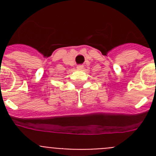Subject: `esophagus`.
Segmentation results:
<instances>
[{"label":"esophagus","mask_w":156,"mask_h":156,"mask_svg":"<svg viewBox=\"0 0 156 156\" xmlns=\"http://www.w3.org/2000/svg\"><path fill=\"white\" fill-rule=\"evenodd\" d=\"M83 68V65H78V66H77V69H82Z\"/></svg>","instance_id":"obj_1"}]
</instances>
